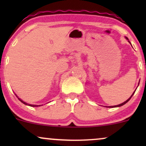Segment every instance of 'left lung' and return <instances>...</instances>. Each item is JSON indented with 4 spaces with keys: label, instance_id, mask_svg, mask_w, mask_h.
I'll return each instance as SVG.
<instances>
[{
    "label": "left lung",
    "instance_id": "8db88e82",
    "mask_svg": "<svg viewBox=\"0 0 146 146\" xmlns=\"http://www.w3.org/2000/svg\"><path fill=\"white\" fill-rule=\"evenodd\" d=\"M125 39H126V40H128V41L129 42V43H130V41H129L128 38H127V37H125ZM130 44H131V43H130ZM139 84H138V86H139ZM135 92H134V93H132V95H131V96H130V98H129L128 99V100H126V101H125L124 102H123V103L120 104H119V105H116V106H106V107H107V108H116V107H120V106H123V105H124V104H126V103H127V102H128L129 101V100H130V99H131V98H132V95H134V93H135Z\"/></svg>",
    "mask_w": 146,
    "mask_h": 146
}]
</instances>
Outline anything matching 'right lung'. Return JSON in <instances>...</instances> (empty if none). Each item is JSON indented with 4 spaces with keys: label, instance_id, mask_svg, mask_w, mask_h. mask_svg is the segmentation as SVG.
I'll return each instance as SVG.
<instances>
[{
    "label": "right lung",
    "instance_id": "1",
    "mask_svg": "<svg viewBox=\"0 0 146 146\" xmlns=\"http://www.w3.org/2000/svg\"><path fill=\"white\" fill-rule=\"evenodd\" d=\"M15 95H16V94H15ZM16 96L17 97L18 100H19L20 101H21V102H22V103H23V104H24L27 105V106H31V107H38V106H42V105H34V104H27V103H26V102H25L23 101V100H22L21 99H20L19 98H18V97L16 95Z\"/></svg>",
    "mask_w": 146,
    "mask_h": 146
}]
</instances>
